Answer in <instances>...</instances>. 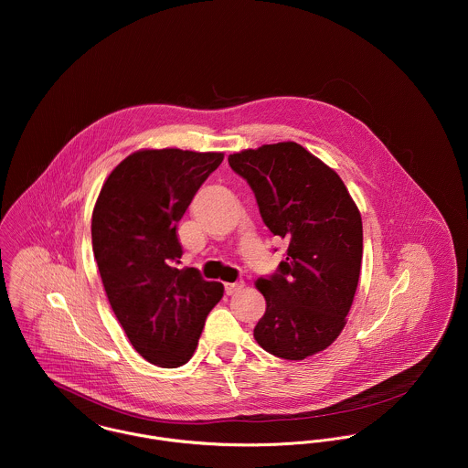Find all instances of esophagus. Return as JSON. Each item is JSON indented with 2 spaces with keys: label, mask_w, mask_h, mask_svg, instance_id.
Listing matches in <instances>:
<instances>
[{
  "label": "esophagus",
  "mask_w": 468,
  "mask_h": 468,
  "mask_svg": "<svg viewBox=\"0 0 468 468\" xmlns=\"http://www.w3.org/2000/svg\"><path fill=\"white\" fill-rule=\"evenodd\" d=\"M243 286H245V282H243V281L227 282V284H225V292H227V295H234V293H238V292H239Z\"/></svg>",
  "instance_id": "esophagus-1"
}]
</instances>
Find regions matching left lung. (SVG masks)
Wrapping results in <instances>:
<instances>
[{"label": "left lung", "instance_id": "8db88e82", "mask_svg": "<svg viewBox=\"0 0 468 468\" xmlns=\"http://www.w3.org/2000/svg\"><path fill=\"white\" fill-rule=\"evenodd\" d=\"M250 186L286 260L258 279L267 312L254 328L273 356L303 360L326 349L346 324L362 263V218L340 176L295 142L229 156Z\"/></svg>", "mask_w": 468, "mask_h": 468}]
</instances>
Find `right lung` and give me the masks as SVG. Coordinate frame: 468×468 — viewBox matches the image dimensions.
<instances>
[{
    "mask_svg": "<svg viewBox=\"0 0 468 468\" xmlns=\"http://www.w3.org/2000/svg\"><path fill=\"white\" fill-rule=\"evenodd\" d=\"M223 153L145 149L104 182L91 216V243L108 301L134 349L151 364H186L223 284L198 268H176V225Z\"/></svg>",
    "mask_w": 468,
    "mask_h": 468,
    "instance_id": "add662e5",
    "label": "right lung"
}]
</instances>
